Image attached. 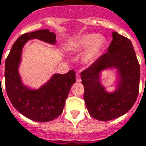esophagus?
I'll list each match as a JSON object with an SVG mask.
<instances>
[{"label": "esophagus", "instance_id": "34e87169", "mask_svg": "<svg viewBox=\"0 0 146 146\" xmlns=\"http://www.w3.org/2000/svg\"><path fill=\"white\" fill-rule=\"evenodd\" d=\"M76 81H77V82H79V83L81 82V78H80V75L79 74V73H77V74H76Z\"/></svg>", "mask_w": 146, "mask_h": 146}]
</instances>
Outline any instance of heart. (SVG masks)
I'll return each instance as SVG.
<instances>
[{
  "label": "heart",
  "mask_w": 146,
  "mask_h": 146,
  "mask_svg": "<svg viewBox=\"0 0 146 146\" xmlns=\"http://www.w3.org/2000/svg\"><path fill=\"white\" fill-rule=\"evenodd\" d=\"M106 44V38L97 34H87L81 36L74 43L72 49L75 52L85 50L83 60L86 63H91L99 57Z\"/></svg>",
  "instance_id": "heart-1"
}]
</instances>
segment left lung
Here are the masks:
<instances>
[{
    "label": "left lung",
    "mask_w": 146,
    "mask_h": 146,
    "mask_svg": "<svg viewBox=\"0 0 146 146\" xmlns=\"http://www.w3.org/2000/svg\"><path fill=\"white\" fill-rule=\"evenodd\" d=\"M116 70V88L108 92L100 81L101 73ZM85 104L89 114L99 121H111L129 112L139 92L140 66L129 39L112 32L108 52L81 72Z\"/></svg>",
    "instance_id": "left-lung-1"
}]
</instances>
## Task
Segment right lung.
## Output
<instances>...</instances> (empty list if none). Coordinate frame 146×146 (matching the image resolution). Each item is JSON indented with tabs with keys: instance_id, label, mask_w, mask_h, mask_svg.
Instances as JSON below:
<instances>
[{
	"instance_id": "obj_1",
	"label": "right lung",
	"mask_w": 146,
	"mask_h": 146,
	"mask_svg": "<svg viewBox=\"0 0 146 146\" xmlns=\"http://www.w3.org/2000/svg\"><path fill=\"white\" fill-rule=\"evenodd\" d=\"M32 39L53 46L56 44V35L49 30H39L19 37L5 60V88L13 106L20 113L34 121L46 122L62 112L71 86L75 83V72L71 70L64 75L54 74L38 88L24 84L19 67L23 47Z\"/></svg>"
}]
</instances>
